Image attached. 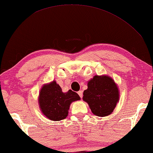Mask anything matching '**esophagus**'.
I'll return each mask as SVG.
<instances>
[{"label": "esophagus", "instance_id": "34e87169", "mask_svg": "<svg viewBox=\"0 0 153 153\" xmlns=\"http://www.w3.org/2000/svg\"><path fill=\"white\" fill-rule=\"evenodd\" d=\"M77 94H78V95L79 96V97L80 98H82V96H83V93H82V91H79L78 92H77Z\"/></svg>", "mask_w": 153, "mask_h": 153}]
</instances>
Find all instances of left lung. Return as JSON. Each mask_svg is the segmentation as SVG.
Instances as JSON below:
<instances>
[{"instance_id": "8db88e82", "label": "left lung", "mask_w": 153, "mask_h": 153, "mask_svg": "<svg viewBox=\"0 0 153 153\" xmlns=\"http://www.w3.org/2000/svg\"><path fill=\"white\" fill-rule=\"evenodd\" d=\"M84 91L83 100L87 102L92 113L104 117L111 114L119 100V87L110 76H96L88 81Z\"/></svg>"}]
</instances>
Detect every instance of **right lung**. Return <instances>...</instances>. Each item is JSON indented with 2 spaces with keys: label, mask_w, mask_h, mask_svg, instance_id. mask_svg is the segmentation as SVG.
<instances>
[{
  "label": "right lung",
  "mask_w": 153,
  "mask_h": 153,
  "mask_svg": "<svg viewBox=\"0 0 153 153\" xmlns=\"http://www.w3.org/2000/svg\"><path fill=\"white\" fill-rule=\"evenodd\" d=\"M79 100L78 94L72 90L64 93L55 80L44 84L38 97L41 111L48 119L55 121L66 119L71 104Z\"/></svg>",
  "instance_id": "right-lung-1"
}]
</instances>
